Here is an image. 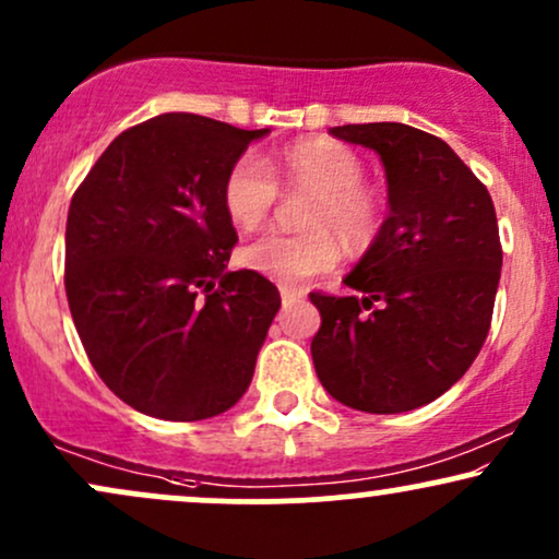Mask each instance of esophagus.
I'll use <instances>...</instances> for the list:
<instances>
[{"instance_id": "obj_1", "label": "esophagus", "mask_w": 559, "mask_h": 559, "mask_svg": "<svg viewBox=\"0 0 559 559\" xmlns=\"http://www.w3.org/2000/svg\"><path fill=\"white\" fill-rule=\"evenodd\" d=\"M301 297V292L299 288H292V286H281V299H284V305L286 301H294V299H299Z\"/></svg>"}]
</instances>
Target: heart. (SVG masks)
Segmentation results:
<instances>
[{"label": "heart", "instance_id": "heart-1", "mask_svg": "<svg viewBox=\"0 0 559 559\" xmlns=\"http://www.w3.org/2000/svg\"><path fill=\"white\" fill-rule=\"evenodd\" d=\"M278 186L288 194H310L301 210L299 234H265L243 243L241 267L278 281L301 284L329 273L349 252H365L376 243L386 221V202L365 183V163L352 146L333 139H305L284 146L262 165L239 157L223 178V207L236 228L262 226L278 202Z\"/></svg>", "mask_w": 559, "mask_h": 559}]
</instances>
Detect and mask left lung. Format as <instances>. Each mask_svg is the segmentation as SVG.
Returning <instances> with one entry per match:
<instances>
[{
	"label": "left lung",
	"instance_id": "left-lung-1",
	"mask_svg": "<svg viewBox=\"0 0 559 559\" xmlns=\"http://www.w3.org/2000/svg\"><path fill=\"white\" fill-rule=\"evenodd\" d=\"M381 155L391 213L344 278L365 297L312 292L316 373L333 400L394 415L465 376L491 329L502 241L489 189L439 136L404 123L331 128Z\"/></svg>",
	"mask_w": 559,
	"mask_h": 559
}]
</instances>
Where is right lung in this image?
<instances>
[{"instance_id":"add662e5","label":"right lung","mask_w":559,"mask_h":559,"mask_svg":"<svg viewBox=\"0 0 559 559\" xmlns=\"http://www.w3.org/2000/svg\"><path fill=\"white\" fill-rule=\"evenodd\" d=\"M265 133L157 115L120 133L70 199V316L96 373L139 413L213 418L252 381L281 294L226 271L239 236L223 178Z\"/></svg>"}]
</instances>
